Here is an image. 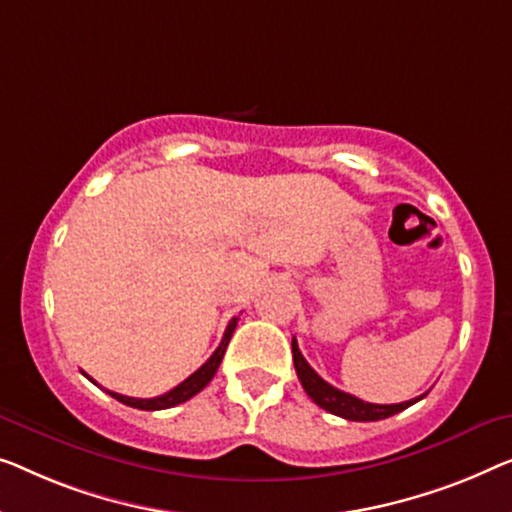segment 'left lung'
I'll return each mask as SVG.
<instances>
[{
	"instance_id": "8db88e82",
	"label": "left lung",
	"mask_w": 512,
	"mask_h": 512,
	"mask_svg": "<svg viewBox=\"0 0 512 512\" xmlns=\"http://www.w3.org/2000/svg\"><path fill=\"white\" fill-rule=\"evenodd\" d=\"M293 365H295V372H298V379L302 383V388H305L307 395L314 399V402L325 409L328 413H335L339 418H346V420H355V422H374V420H383V418H390L395 416V413L409 409L411 404L420 402L422 397L427 395H420L416 399H409V402H402V404H369V402H362V399L348 395L344 390H337L335 385H330L328 381H323L321 376H318L314 369L309 367V362L302 358L298 342L293 339Z\"/></svg>"
}]
</instances>
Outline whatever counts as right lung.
Masks as SVG:
<instances>
[{
    "instance_id": "obj_1",
    "label": "right lung",
    "mask_w": 512,
    "mask_h": 512,
    "mask_svg": "<svg viewBox=\"0 0 512 512\" xmlns=\"http://www.w3.org/2000/svg\"><path fill=\"white\" fill-rule=\"evenodd\" d=\"M235 325H238V318H233L231 323H228V328L224 332V339H221V344L217 346V351L210 355V360L205 362L201 369H196L194 374L189 376V379H184L180 385H175L173 390H168L166 395H159V397H152V399H138V397H127V395H120V392H110L106 390L110 397H115L117 402L133 406V409H143V411H161V409H173V406L187 402L194 395H198L207 383L212 381V376L217 374V369L221 365V358H224L226 353V346L231 342L233 332H235ZM90 379V376H87ZM92 381V379H90ZM96 383V381H92Z\"/></svg>"
}]
</instances>
